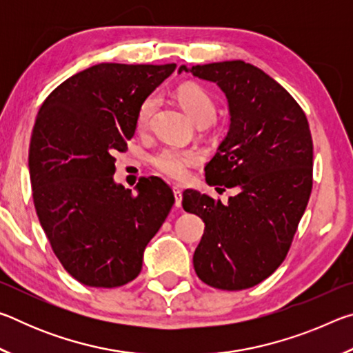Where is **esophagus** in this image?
<instances>
[{
	"instance_id": "34e87169",
	"label": "esophagus",
	"mask_w": 353,
	"mask_h": 353,
	"mask_svg": "<svg viewBox=\"0 0 353 353\" xmlns=\"http://www.w3.org/2000/svg\"><path fill=\"white\" fill-rule=\"evenodd\" d=\"M172 193H174L176 207H181L182 205V190H181V187H172Z\"/></svg>"
}]
</instances>
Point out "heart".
<instances>
[{"label":"heart","instance_id":"heart-1","mask_svg":"<svg viewBox=\"0 0 353 353\" xmlns=\"http://www.w3.org/2000/svg\"><path fill=\"white\" fill-rule=\"evenodd\" d=\"M176 98L183 110L196 124H208L216 115V105L204 87L198 83L187 82L179 85ZM155 109H157V97L149 94L141 101L137 110V130L146 132L151 128ZM202 162V154L194 148H179L165 146L155 152L151 159V163L160 174L171 179V181H185L190 174L191 166H196Z\"/></svg>","mask_w":353,"mask_h":353}]
</instances>
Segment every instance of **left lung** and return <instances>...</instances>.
<instances>
[{"instance_id": "left-lung-1", "label": "left lung", "mask_w": 353, "mask_h": 353, "mask_svg": "<svg viewBox=\"0 0 353 353\" xmlns=\"http://www.w3.org/2000/svg\"><path fill=\"white\" fill-rule=\"evenodd\" d=\"M199 79L225 93L230 128L205 166L213 187L236 188L227 204L183 191L185 212L205 224L193 255L202 282L238 291L259 285L282 265L313 187V140L297 101L265 71L243 61L196 65Z\"/></svg>"}]
</instances>
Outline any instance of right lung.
<instances>
[{
  "instance_id": "right-lung-1",
  "label": "right lung",
  "mask_w": 353,
  "mask_h": 353,
  "mask_svg": "<svg viewBox=\"0 0 353 353\" xmlns=\"http://www.w3.org/2000/svg\"><path fill=\"white\" fill-rule=\"evenodd\" d=\"M174 70L176 63L93 65L40 107L29 145L35 212L52 252L83 285L132 282L174 204L160 177H141L135 194L113 182L115 155L135 134L140 103Z\"/></svg>"
}]
</instances>
